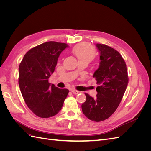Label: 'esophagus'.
Listing matches in <instances>:
<instances>
[{"label":"esophagus","instance_id":"obj_1","mask_svg":"<svg viewBox=\"0 0 151 151\" xmlns=\"http://www.w3.org/2000/svg\"><path fill=\"white\" fill-rule=\"evenodd\" d=\"M72 93L74 94H77L79 93V91H77V90H75V89H72Z\"/></svg>","mask_w":151,"mask_h":151}]
</instances>
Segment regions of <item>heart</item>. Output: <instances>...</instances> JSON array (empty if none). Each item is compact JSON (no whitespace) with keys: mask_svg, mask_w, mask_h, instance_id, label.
I'll use <instances>...</instances> for the list:
<instances>
[{"mask_svg":"<svg viewBox=\"0 0 151 151\" xmlns=\"http://www.w3.org/2000/svg\"><path fill=\"white\" fill-rule=\"evenodd\" d=\"M74 53L79 60L83 59L91 60L94 55V49L91 45L88 43H83L74 48Z\"/></svg>","mask_w":151,"mask_h":151,"instance_id":"heart-1","label":"heart"}]
</instances>
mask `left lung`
<instances>
[{
	"mask_svg": "<svg viewBox=\"0 0 151 151\" xmlns=\"http://www.w3.org/2000/svg\"><path fill=\"white\" fill-rule=\"evenodd\" d=\"M100 53L99 68L93 74L99 86L96 98L85 93L82 104L84 115L89 120L100 122L108 119L116 111L129 83L127 65L120 53L106 45L97 43Z\"/></svg>",
	"mask_w": 151,
	"mask_h": 151,
	"instance_id": "left-lung-1",
	"label": "left lung"
}]
</instances>
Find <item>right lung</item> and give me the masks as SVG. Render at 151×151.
<instances>
[{
  "label": "right lung",
  "mask_w": 151,
  "mask_h": 151,
  "mask_svg": "<svg viewBox=\"0 0 151 151\" xmlns=\"http://www.w3.org/2000/svg\"><path fill=\"white\" fill-rule=\"evenodd\" d=\"M68 45L48 42L30 49L19 67V86L28 107L36 116L47 118L61 110L69 91L48 83L58 58Z\"/></svg>",
  "instance_id": "add662e5"
}]
</instances>
